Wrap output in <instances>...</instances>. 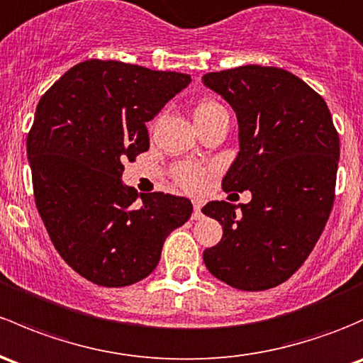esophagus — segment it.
Instances as JSON below:
<instances>
[{
	"label": "esophagus",
	"mask_w": 363,
	"mask_h": 363,
	"mask_svg": "<svg viewBox=\"0 0 363 363\" xmlns=\"http://www.w3.org/2000/svg\"><path fill=\"white\" fill-rule=\"evenodd\" d=\"M203 217V213H201V201L200 200H194L193 201V219L198 220Z\"/></svg>",
	"instance_id": "1"
}]
</instances>
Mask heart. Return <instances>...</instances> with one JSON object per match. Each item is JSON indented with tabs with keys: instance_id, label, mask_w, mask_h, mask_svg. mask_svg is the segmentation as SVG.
I'll return each mask as SVG.
<instances>
[{
	"instance_id": "b5f03b06",
	"label": "heart",
	"mask_w": 363,
	"mask_h": 363,
	"mask_svg": "<svg viewBox=\"0 0 363 363\" xmlns=\"http://www.w3.org/2000/svg\"><path fill=\"white\" fill-rule=\"evenodd\" d=\"M220 109H223V106L217 104L216 101L198 102L196 108H194L193 111L194 123L207 120V118H211L213 113L220 111ZM174 175H175V181H177L182 188L188 189V191L191 193H198L203 189L205 182H207L208 170L203 169V167L193 165V163H181V165L175 167Z\"/></svg>"
}]
</instances>
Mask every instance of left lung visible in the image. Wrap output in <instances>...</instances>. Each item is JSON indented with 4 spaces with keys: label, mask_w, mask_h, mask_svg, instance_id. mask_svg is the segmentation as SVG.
<instances>
[{
    "label": "left lung",
    "mask_w": 363,
    "mask_h": 363,
    "mask_svg": "<svg viewBox=\"0 0 363 363\" xmlns=\"http://www.w3.org/2000/svg\"><path fill=\"white\" fill-rule=\"evenodd\" d=\"M238 120L240 151L223 179L224 191L252 193L249 203L208 201L223 238L205 249L213 277L240 291H266L303 266L334 203L339 135L325 101L280 67L242 66L208 72Z\"/></svg>",
    "instance_id": "8db88e82"
}]
</instances>
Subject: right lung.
I'll list each match as a JSON object with an SVG mask.
<instances>
[{
	"instance_id": "add662e5",
	"label": "right lung",
	"mask_w": 363,
	"mask_h": 363,
	"mask_svg": "<svg viewBox=\"0 0 363 363\" xmlns=\"http://www.w3.org/2000/svg\"><path fill=\"white\" fill-rule=\"evenodd\" d=\"M191 76L118 60L76 64L45 91L28 135L34 200L60 257L102 287H127L156 268L163 242L191 217L188 198L140 194L123 163L150 150L146 121Z\"/></svg>"
}]
</instances>
